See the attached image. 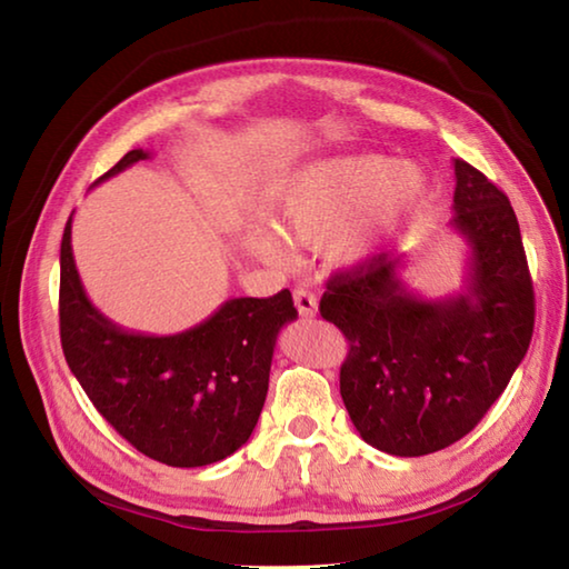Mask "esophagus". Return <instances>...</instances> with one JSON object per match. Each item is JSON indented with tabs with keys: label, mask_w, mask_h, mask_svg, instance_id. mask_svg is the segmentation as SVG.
Listing matches in <instances>:
<instances>
[{
	"label": "esophagus",
	"mask_w": 569,
	"mask_h": 569,
	"mask_svg": "<svg viewBox=\"0 0 569 569\" xmlns=\"http://www.w3.org/2000/svg\"><path fill=\"white\" fill-rule=\"evenodd\" d=\"M293 301H296L298 313H301L303 319H313L316 311H319V298H316V293L306 291V288H296Z\"/></svg>",
	"instance_id": "esophagus-1"
}]
</instances>
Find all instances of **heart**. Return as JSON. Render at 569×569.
<instances>
[{
  "label": "heart",
  "mask_w": 569,
  "mask_h": 569,
  "mask_svg": "<svg viewBox=\"0 0 569 569\" xmlns=\"http://www.w3.org/2000/svg\"><path fill=\"white\" fill-rule=\"evenodd\" d=\"M427 198V182L389 156H343L313 162L286 182L276 208V228L293 246H323L336 238V258L359 266L373 258L379 233ZM250 248L271 263L288 253L271 230H253Z\"/></svg>",
  "instance_id": "heart-1"
}]
</instances>
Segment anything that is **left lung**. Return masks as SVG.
Instances as JSON below:
<instances>
[{"mask_svg": "<svg viewBox=\"0 0 569 569\" xmlns=\"http://www.w3.org/2000/svg\"><path fill=\"white\" fill-rule=\"evenodd\" d=\"M455 218L469 266L457 296L421 298L389 250L336 273L319 311L349 339L341 399L366 445L423 457L455 445L502 397L535 329V291L509 198L455 160Z\"/></svg>", "mask_w": 569, "mask_h": 569, "instance_id": "left-lung-1", "label": "left lung"}]
</instances>
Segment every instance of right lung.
Returning a JSON list of instances; mask_svg holds the SVG:
<instances>
[{
  "instance_id": "add662e5",
  "label": "right lung",
  "mask_w": 569,
  "mask_h": 569,
  "mask_svg": "<svg viewBox=\"0 0 569 569\" xmlns=\"http://www.w3.org/2000/svg\"><path fill=\"white\" fill-rule=\"evenodd\" d=\"M150 152L130 150L98 180ZM298 316L288 288L230 298L203 323L172 336L124 331L90 303L72 256V216L60 248V339L67 366L110 427L168 467L233 455L261 417L278 331Z\"/></svg>"
}]
</instances>
